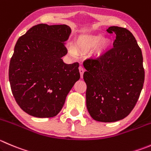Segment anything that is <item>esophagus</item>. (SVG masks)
Listing matches in <instances>:
<instances>
[{"instance_id": "obj_1", "label": "esophagus", "mask_w": 151, "mask_h": 151, "mask_svg": "<svg viewBox=\"0 0 151 151\" xmlns=\"http://www.w3.org/2000/svg\"><path fill=\"white\" fill-rule=\"evenodd\" d=\"M79 71H80V77H81V78H83V73H84V68H83V67L81 66V65H80V66L79 67Z\"/></svg>"}]
</instances>
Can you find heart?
Returning a JSON list of instances; mask_svg holds the SVG:
<instances>
[{"instance_id":"heart-1","label":"heart","mask_w":151,"mask_h":151,"mask_svg":"<svg viewBox=\"0 0 151 151\" xmlns=\"http://www.w3.org/2000/svg\"><path fill=\"white\" fill-rule=\"evenodd\" d=\"M111 42L109 39L104 38V35L102 34H89L83 35L77 38L76 43V48L73 45L68 46V52L70 56L77 58L78 53L77 50L84 52L93 49L97 46V54H102L106 52L110 48Z\"/></svg>"}]
</instances>
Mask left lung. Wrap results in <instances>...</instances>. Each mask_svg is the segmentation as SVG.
<instances>
[{
	"instance_id": "left-lung-1",
	"label": "left lung",
	"mask_w": 151,
	"mask_h": 151,
	"mask_svg": "<svg viewBox=\"0 0 151 151\" xmlns=\"http://www.w3.org/2000/svg\"><path fill=\"white\" fill-rule=\"evenodd\" d=\"M116 35L114 48L85 61L86 107L94 120L113 122L129 114L142 90L145 80L142 50L127 29L111 26Z\"/></svg>"
}]
</instances>
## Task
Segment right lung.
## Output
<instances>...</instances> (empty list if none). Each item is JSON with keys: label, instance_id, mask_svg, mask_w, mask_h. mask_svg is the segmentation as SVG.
Returning a JSON list of instances; mask_svg holds the SVG:
<instances>
[{"label": "right lung", "instance_id": "right-lung-1", "mask_svg": "<svg viewBox=\"0 0 151 151\" xmlns=\"http://www.w3.org/2000/svg\"><path fill=\"white\" fill-rule=\"evenodd\" d=\"M67 25L40 23L29 29L16 43L9 68L12 92L23 111L38 118L58 115L79 80V63L66 64Z\"/></svg>", "mask_w": 151, "mask_h": 151}]
</instances>
